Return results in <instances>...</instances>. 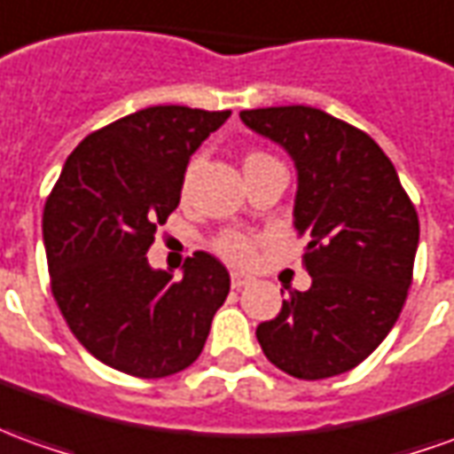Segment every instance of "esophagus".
<instances>
[{
    "instance_id": "obj_1",
    "label": "esophagus",
    "mask_w": 454,
    "mask_h": 454,
    "mask_svg": "<svg viewBox=\"0 0 454 454\" xmlns=\"http://www.w3.org/2000/svg\"><path fill=\"white\" fill-rule=\"evenodd\" d=\"M250 282H253L250 275H243V272H231V287H233V290H240V287H246V285H250Z\"/></svg>"
}]
</instances>
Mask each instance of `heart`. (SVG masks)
<instances>
[{"instance_id":"b5f03b06","label":"heart","mask_w":454,"mask_h":454,"mask_svg":"<svg viewBox=\"0 0 454 454\" xmlns=\"http://www.w3.org/2000/svg\"><path fill=\"white\" fill-rule=\"evenodd\" d=\"M260 157H268V154H250L248 160H260ZM192 172H194V167H189L184 184H189ZM216 253L221 258H226L228 262H233V265H246V262L253 258V243H250V238L243 236V233H226V236H221L216 240Z\"/></svg>"}]
</instances>
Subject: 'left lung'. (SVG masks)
I'll list each match as a JSON object with an SVG mask.
<instances>
[{
	"label": "left lung",
	"instance_id": "obj_1",
	"mask_svg": "<svg viewBox=\"0 0 454 454\" xmlns=\"http://www.w3.org/2000/svg\"><path fill=\"white\" fill-rule=\"evenodd\" d=\"M243 125L290 154L294 228L307 238L309 290L255 329L278 369L319 381L359 366L401 315L413 280L418 214L373 139L317 107H258Z\"/></svg>",
	"mask_w": 454,
	"mask_h": 454
}]
</instances>
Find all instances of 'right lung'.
Returning <instances> with one entry per match:
<instances>
[{
	"instance_id": "obj_1",
	"label": "right lung",
	"mask_w": 454,
	"mask_h": 454,
	"mask_svg": "<svg viewBox=\"0 0 454 454\" xmlns=\"http://www.w3.org/2000/svg\"><path fill=\"white\" fill-rule=\"evenodd\" d=\"M231 110L154 106L71 152L43 208L51 290L75 339L113 369L164 379L192 366L226 302L223 262L196 250L182 278L147 250L179 206L189 160Z\"/></svg>"
}]
</instances>
